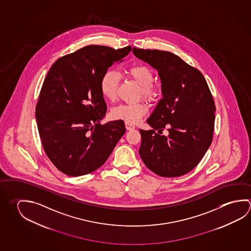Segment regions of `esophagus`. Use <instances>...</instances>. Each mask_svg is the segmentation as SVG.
<instances>
[{
    "mask_svg": "<svg viewBox=\"0 0 251 251\" xmlns=\"http://www.w3.org/2000/svg\"><path fill=\"white\" fill-rule=\"evenodd\" d=\"M125 126H126V128H127V130H133V129H135V126H134L133 124L125 123Z\"/></svg>",
    "mask_w": 251,
    "mask_h": 251,
    "instance_id": "34e87169",
    "label": "esophagus"
}]
</instances>
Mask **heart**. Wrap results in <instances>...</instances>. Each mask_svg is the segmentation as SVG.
I'll return each mask as SVG.
<instances>
[{
    "mask_svg": "<svg viewBox=\"0 0 251 251\" xmlns=\"http://www.w3.org/2000/svg\"><path fill=\"white\" fill-rule=\"evenodd\" d=\"M125 74L129 79L133 80L139 85L137 93L138 98H144L151 103L158 101L161 95V89L158 84L154 83L153 71L145 64H134L127 67ZM120 77L113 71H107L102 75L100 80V91L102 95L109 100H115L119 87ZM148 112V106L145 102L135 104H121L111 111V116L115 120H123L128 124L139 122Z\"/></svg>",
    "mask_w": 251,
    "mask_h": 251,
    "instance_id": "heart-1",
    "label": "heart"
}]
</instances>
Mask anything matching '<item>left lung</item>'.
I'll use <instances>...</instances> for the list:
<instances>
[{"instance_id": "1", "label": "left lung", "mask_w": 251, "mask_h": 251, "mask_svg": "<svg viewBox=\"0 0 251 251\" xmlns=\"http://www.w3.org/2000/svg\"><path fill=\"white\" fill-rule=\"evenodd\" d=\"M132 51L158 71L162 84L163 99L147 120L153 129H139L141 158L158 176H183L201 161L212 141L216 108L206 80L175 53L136 48ZM165 127L167 137L161 135Z\"/></svg>"}]
</instances>
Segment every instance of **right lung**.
<instances>
[{"instance_id": "obj_1", "label": "right lung", "mask_w": 251, "mask_h": 251, "mask_svg": "<svg viewBox=\"0 0 251 251\" xmlns=\"http://www.w3.org/2000/svg\"><path fill=\"white\" fill-rule=\"evenodd\" d=\"M130 51L129 46L115 50L91 45L59 58L50 68L36 120L45 152L67 176H84L101 167L126 131L122 121L100 124L107 108L100 80Z\"/></svg>"}]
</instances>
